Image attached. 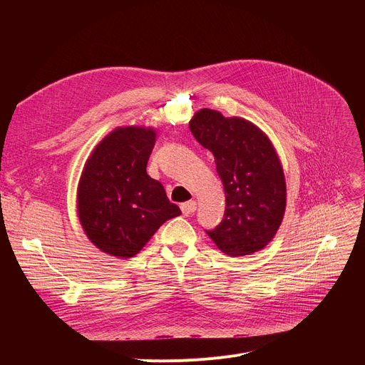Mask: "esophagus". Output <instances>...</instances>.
<instances>
[{"label": "esophagus", "mask_w": 365, "mask_h": 365, "mask_svg": "<svg viewBox=\"0 0 365 365\" xmlns=\"http://www.w3.org/2000/svg\"><path fill=\"white\" fill-rule=\"evenodd\" d=\"M180 210H182V213L185 215V216H189V215H192L195 210H197V201H187V202H183L182 205H180Z\"/></svg>", "instance_id": "obj_1"}]
</instances>
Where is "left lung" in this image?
Wrapping results in <instances>:
<instances>
[{
    "mask_svg": "<svg viewBox=\"0 0 365 365\" xmlns=\"http://www.w3.org/2000/svg\"><path fill=\"white\" fill-rule=\"evenodd\" d=\"M189 128L215 155L225 189L223 220L207 235L231 257L262 250L274 240L287 204L284 170L271 139L252 121L208 108L194 113Z\"/></svg>",
    "mask_w": 365,
    "mask_h": 365,
    "instance_id": "1",
    "label": "left lung"
}]
</instances>
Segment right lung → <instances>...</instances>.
I'll return each mask as SVG.
<instances>
[{
    "instance_id": "right-lung-1",
    "label": "right lung",
    "mask_w": 365,
    "mask_h": 365,
    "mask_svg": "<svg viewBox=\"0 0 365 365\" xmlns=\"http://www.w3.org/2000/svg\"><path fill=\"white\" fill-rule=\"evenodd\" d=\"M155 138L152 127H117L84 164L76 212L87 238L109 256H136L165 220L182 215L146 173Z\"/></svg>"
}]
</instances>
